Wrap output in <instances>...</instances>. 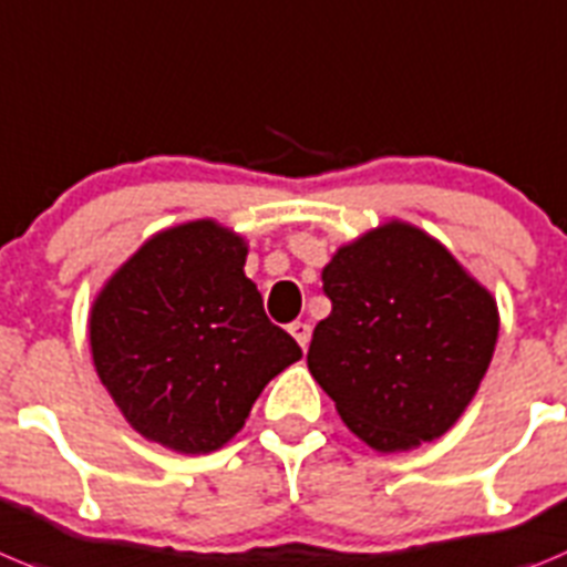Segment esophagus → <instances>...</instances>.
<instances>
[{
	"label": "esophagus",
	"instance_id": "esophagus-1",
	"mask_svg": "<svg viewBox=\"0 0 567 567\" xmlns=\"http://www.w3.org/2000/svg\"><path fill=\"white\" fill-rule=\"evenodd\" d=\"M288 330H290V336L299 341V347H302V350H308V344H310V324H308V321H293Z\"/></svg>",
	"mask_w": 567,
	"mask_h": 567
}]
</instances>
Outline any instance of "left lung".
Returning a JSON list of instances; mask_svg holds the SVG:
<instances>
[{"label": "left lung", "mask_w": 567, "mask_h": 567, "mask_svg": "<svg viewBox=\"0 0 567 567\" xmlns=\"http://www.w3.org/2000/svg\"><path fill=\"white\" fill-rule=\"evenodd\" d=\"M321 282L333 310L316 324L308 367L347 430L384 455L452 430L492 364V290L404 220L341 246Z\"/></svg>", "instance_id": "1"}]
</instances>
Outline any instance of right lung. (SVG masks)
I'll list each match as a JSON object with an SVG mask.
<instances>
[{
	"label": "right lung",
	"instance_id": "right-lung-1",
	"mask_svg": "<svg viewBox=\"0 0 567 567\" xmlns=\"http://www.w3.org/2000/svg\"><path fill=\"white\" fill-rule=\"evenodd\" d=\"M246 257L243 234L181 223L152 234L93 299L95 372L146 441L181 455L217 452L265 384L302 359L265 316Z\"/></svg>",
	"mask_w": 567,
	"mask_h": 567
}]
</instances>
